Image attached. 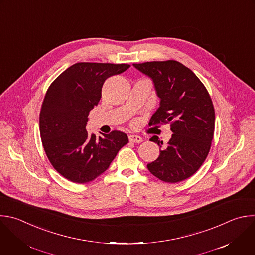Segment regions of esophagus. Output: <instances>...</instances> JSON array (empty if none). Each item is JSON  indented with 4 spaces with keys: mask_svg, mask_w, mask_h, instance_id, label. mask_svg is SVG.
Instances as JSON below:
<instances>
[{
    "mask_svg": "<svg viewBox=\"0 0 255 255\" xmlns=\"http://www.w3.org/2000/svg\"><path fill=\"white\" fill-rule=\"evenodd\" d=\"M129 141L133 142V143H141L143 141L142 137L138 136V135H129Z\"/></svg>",
    "mask_w": 255,
    "mask_h": 255,
    "instance_id": "1",
    "label": "esophagus"
}]
</instances>
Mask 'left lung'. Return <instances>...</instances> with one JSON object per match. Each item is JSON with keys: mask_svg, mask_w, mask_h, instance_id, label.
<instances>
[{"mask_svg": "<svg viewBox=\"0 0 255 255\" xmlns=\"http://www.w3.org/2000/svg\"><path fill=\"white\" fill-rule=\"evenodd\" d=\"M133 66L150 77L160 105L149 125L170 123L173 132L165 147L159 145V157L147 165L158 179L176 183L192 176L205 161L214 134L215 113L208 91L198 77L183 64L174 61H154Z\"/></svg>", "mask_w": 255, "mask_h": 255, "instance_id": "8db88e82", "label": "left lung"}]
</instances>
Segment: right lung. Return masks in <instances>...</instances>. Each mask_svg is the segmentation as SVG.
<instances>
[{
  "mask_svg": "<svg viewBox=\"0 0 255 255\" xmlns=\"http://www.w3.org/2000/svg\"><path fill=\"white\" fill-rule=\"evenodd\" d=\"M129 67L76 63L50 85L40 112V134L49 161L66 179L80 184L94 180L129 142L120 131L97 138L86 130L89 112L101 99L105 80Z\"/></svg>",
  "mask_w": 255,
  "mask_h": 255,
  "instance_id": "1",
  "label": "right lung"
}]
</instances>
